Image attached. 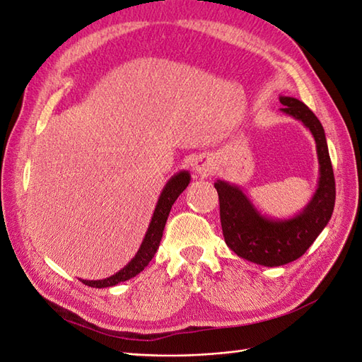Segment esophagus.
<instances>
[{"instance_id": "34e87169", "label": "esophagus", "mask_w": 362, "mask_h": 362, "mask_svg": "<svg viewBox=\"0 0 362 362\" xmlns=\"http://www.w3.org/2000/svg\"><path fill=\"white\" fill-rule=\"evenodd\" d=\"M192 170L199 175V177H206V175L211 173L213 165L206 158H197V160L192 163Z\"/></svg>"}]
</instances>
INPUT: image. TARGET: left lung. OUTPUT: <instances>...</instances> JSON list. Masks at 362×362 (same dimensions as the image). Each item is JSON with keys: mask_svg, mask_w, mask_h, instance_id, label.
<instances>
[{"mask_svg": "<svg viewBox=\"0 0 362 362\" xmlns=\"http://www.w3.org/2000/svg\"><path fill=\"white\" fill-rule=\"evenodd\" d=\"M281 111L299 120L316 143L319 179L315 194L290 217L262 214L236 183L214 182L221 202V223L226 245L239 257L264 267H279L299 259L329 223L334 199V175L325 132L317 117L300 100L279 97Z\"/></svg>", "mask_w": 362, "mask_h": 362, "instance_id": "8db88e82", "label": "left lung"}]
</instances>
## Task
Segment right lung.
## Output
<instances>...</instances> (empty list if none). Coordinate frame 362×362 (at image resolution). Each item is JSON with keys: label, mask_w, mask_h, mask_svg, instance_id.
<instances>
[{"label": "right lung", "mask_w": 362, "mask_h": 362, "mask_svg": "<svg viewBox=\"0 0 362 362\" xmlns=\"http://www.w3.org/2000/svg\"><path fill=\"white\" fill-rule=\"evenodd\" d=\"M189 180H191L189 171L182 170L177 174H174L173 177L166 182L160 196H158L153 217H151L149 226L146 230L145 238L141 240L139 251L120 272H117L109 277H105V279H98V281L80 279V281L85 285H89L92 288H106V287H114L117 284L128 281L131 277H136L140 272L145 270V267H148L151 259L154 257L156 251L158 250V245H160L165 223H166L168 216H170L171 206L174 205V202L177 200V197L182 194V192L187 189Z\"/></svg>", "instance_id": "right-lung-1"}]
</instances>
